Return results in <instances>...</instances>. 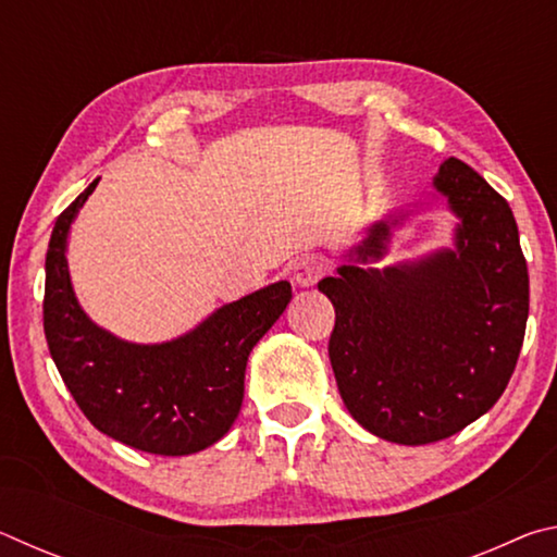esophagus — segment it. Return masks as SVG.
<instances>
[{"label": "esophagus", "mask_w": 557, "mask_h": 557, "mask_svg": "<svg viewBox=\"0 0 557 557\" xmlns=\"http://www.w3.org/2000/svg\"><path fill=\"white\" fill-rule=\"evenodd\" d=\"M326 265L314 256L301 258L299 262H295V270H292V280H295L297 287H314L319 277L324 275Z\"/></svg>", "instance_id": "obj_1"}]
</instances>
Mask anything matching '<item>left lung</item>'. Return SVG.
Returning a JSON list of instances; mask_svg holds the SVG:
<instances>
[{"label":"left lung","instance_id":"8db88e82","mask_svg":"<svg viewBox=\"0 0 557 557\" xmlns=\"http://www.w3.org/2000/svg\"><path fill=\"white\" fill-rule=\"evenodd\" d=\"M432 188L455 215L451 248L375 268L408 219L391 211L319 282L336 309L329 358L346 410L395 445L440 442L492 410L528 322V268L504 196L455 157Z\"/></svg>","mask_w":557,"mask_h":557}]
</instances>
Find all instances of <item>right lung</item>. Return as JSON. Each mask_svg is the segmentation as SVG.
Listing matches in <instances>:
<instances>
[{"label":"right lung","instance_id":"1","mask_svg":"<svg viewBox=\"0 0 557 557\" xmlns=\"http://www.w3.org/2000/svg\"><path fill=\"white\" fill-rule=\"evenodd\" d=\"M96 178L53 225L46 252L44 332L65 388L102 435L162 457L219 442L238 418L248 356L292 299L287 280L228 301L162 344L125 342L81 307L69 272V233Z\"/></svg>","mask_w":557,"mask_h":557}]
</instances>
